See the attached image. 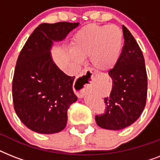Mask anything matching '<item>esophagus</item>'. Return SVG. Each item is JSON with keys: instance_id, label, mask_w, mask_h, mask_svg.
Listing matches in <instances>:
<instances>
[{"instance_id": "34e87169", "label": "esophagus", "mask_w": 160, "mask_h": 160, "mask_svg": "<svg viewBox=\"0 0 160 160\" xmlns=\"http://www.w3.org/2000/svg\"><path fill=\"white\" fill-rule=\"evenodd\" d=\"M86 73H90V74H92V75L95 74V72L93 70H85V71H83L82 74L80 75H85ZM80 76H78V77H76L73 86H74V91H75V93L76 94V95H77L79 98H82L83 96L86 94V92H87V86H86L85 84H84V82H83V79L80 77Z\"/></svg>"}]
</instances>
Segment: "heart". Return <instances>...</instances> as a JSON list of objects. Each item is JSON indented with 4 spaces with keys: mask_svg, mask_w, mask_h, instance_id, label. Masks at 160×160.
Segmentation results:
<instances>
[{
    "mask_svg": "<svg viewBox=\"0 0 160 160\" xmlns=\"http://www.w3.org/2000/svg\"><path fill=\"white\" fill-rule=\"evenodd\" d=\"M124 36L116 25L90 24L75 34L70 42V59L75 63L90 58L98 70L111 69L119 60Z\"/></svg>",
    "mask_w": 160,
    "mask_h": 160,
    "instance_id": "obj_1",
    "label": "heart"
}]
</instances>
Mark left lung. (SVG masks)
<instances>
[{
    "mask_svg": "<svg viewBox=\"0 0 160 160\" xmlns=\"http://www.w3.org/2000/svg\"><path fill=\"white\" fill-rule=\"evenodd\" d=\"M124 45L119 60L109 71L112 90L105 98L106 111L95 121L105 129L119 130L131 125L140 116L147 98V74L144 58L129 31L122 26Z\"/></svg>",
    "mask_w": 160,
    "mask_h": 160,
    "instance_id": "1",
    "label": "left lung"
}]
</instances>
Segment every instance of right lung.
Returning a JSON list of instances; mask_svg holds the SVG:
<instances>
[{"label": "right lung", "mask_w": 160, "mask_h": 160, "mask_svg": "<svg viewBox=\"0 0 160 160\" xmlns=\"http://www.w3.org/2000/svg\"><path fill=\"white\" fill-rule=\"evenodd\" d=\"M79 23H43L35 29L16 61L12 81L14 109L27 128L40 134L65 129L67 110L77 97L73 91L75 76L65 75L55 65L51 50Z\"/></svg>", "instance_id": "add662e5"}]
</instances>
